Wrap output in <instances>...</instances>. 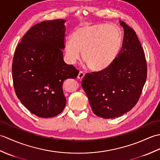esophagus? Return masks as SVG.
I'll return each instance as SVG.
<instances>
[{
	"label": "esophagus",
	"instance_id": "esophagus-1",
	"mask_svg": "<svg viewBox=\"0 0 160 160\" xmlns=\"http://www.w3.org/2000/svg\"><path fill=\"white\" fill-rule=\"evenodd\" d=\"M84 76V73L82 72V71H80L79 73H78V78L79 80H82V78Z\"/></svg>",
	"mask_w": 160,
	"mask_h": 160
}]
</instances>
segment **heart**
<instances>
[{
  "label": "heart",
  "mask_w": 160,
  "mask_h": 160,
  "mask_svg": "<svg viewBox=\"0 0 160 160\" xmlns=\"http://www.w3.org/2000/svg\"><path fill=\"white\" fill-rule=\"evenodd\" d=\"M121 45V32L114 24L80 25L64 44L67 58L71 64L82 59L90 69L100 71L109 67L116 58Z\"/></svg>",
  "instance_id": "obj_1"
}]
</instances>
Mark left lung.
Listing matches in <instances>:
<instances>
[{"label":"left lung","mask_w":160,"mask_h":160,"mask_svg":"<svg viewBox=\"0 0 160 160\" xmlns=\"http://www.w3.org/2000/svg\"><path fill=\"white\" fill-rule=\"evenodd\" d=\"M122 46L107 69L87 73L82 87L95 115L105 119L122 116L140 98L147 76L145 53L134 29L122 20Z\"/></svg>","instance_id":"left-lung-1"}]
</instances>
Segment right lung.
<instances>
[{
  "label": "right lung",
  "mask_w": 160,
  "mask_h": 160,
  "mask_svg": "<svg viewBox=\"0 0 160 160\" xmlns=\"http://www.w3.org/2000/svg\"><path fill=\"white\" fill-rule=\"evenodd\" d=\"M65 20L56 19L32 27L18 43L12 61L17 97L40 118H52L65 107L62 83L77 78L79 71L63 60Z\"/></svg>",
  "instance_id": "1"
}]
</instances>
